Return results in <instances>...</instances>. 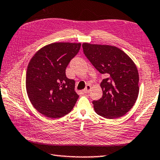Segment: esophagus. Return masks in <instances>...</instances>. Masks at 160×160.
I'll return each mask as SVG.
<instances>
[{
	"instance_id": "34e87169",
	"label": "esophagus",
	"mask_w": 160,
	"mask_h": 160,
	"mask_svg": "<svg viewBox=\"0 0 160 160\" xmlns=\"http://www.w3.org/2000/svg\"><path fill=\"white\" fill-rule=\"evenodd\" d=\"M90 89H91V86H90L89 85H88L85 87V88L84 89L83 92L85 93H89V91H90Z\"/></svg>"
}]
</instances>
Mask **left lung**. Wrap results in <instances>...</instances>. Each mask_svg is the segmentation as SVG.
Wrapping results in <instances>:
<instances>
[{"label": "left lung", "instance_id": "left-lung-1", "mask_svg": "<svg viewBox=\"0 0 160 160\" xmlns=\"http://www.w3.org/2000/svg\"><path fill=\"white\" fill-rule=\"evenodd\" d=\"M84 54L98 72L106 76L101 82L103 96L93 101L98 115L108 119L122 117L138 98L137 68L126 53L114 46L82 44Z\"/></svg>", "mask_w": 160, "mask_h": 160}]
</instances>
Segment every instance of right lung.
<instances>
[{"label": "right lung", "mask_w": 160, "mask_h": 160, "mask_svg": "<svg viewBox=\"0 0 160 160\" xmlns=\"http://www.w3.org/2000/svg\"><path fill=\"white\" fill-rule=\"evenodd\" d=\"M80 47V43H52L38 51L28 63V97L34 108L46 117L67 115L79 97L74 90L75 81L66 77V69Z\"/></svg>", "instance_id": "1"}]
</instances>
